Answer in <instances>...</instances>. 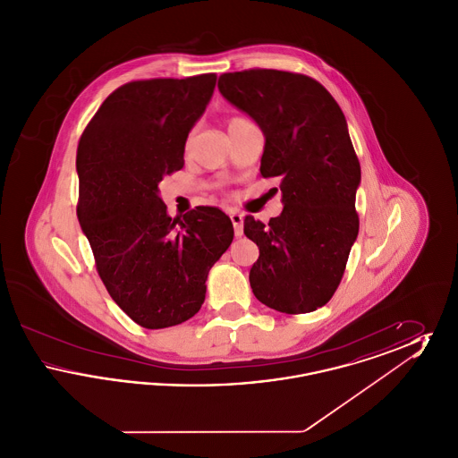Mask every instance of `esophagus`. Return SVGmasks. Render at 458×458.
Segmentation results:
<instances>
[{
	"label": "esophagus",
	"mask_w": 458,
	"mask_h": 458,
	"mask_svg": "<svg viewBox=\"0 0 458 458\" xmlns=\"http://www.w3.org/2000/svg\"><path fill=\"white\" fill-rule=\"evenodd\" d=\"M230 219H232V223H233L235 235H237V237H242V233H243V216H242L240 213L232 211V213H230Z\"/></svg>",
	"instance_id": "esophagus-1"
}]
</instances>
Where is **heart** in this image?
<instances>
[{"mask_svg": "<svg viewBox=\"0 0 458 458\" xmlns=\"http://www.w3.org/2000/svg\"><path fill=\"white\" fill-rule=\"evenodd\" d=\"M235 120H242V118H232V120H230V123H232V122H235Z\"/></svg>", "mask_w": 458, "mask_h": 458, "instance_id": "1", "label": "heart"}]
</instances>
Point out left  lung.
<instances>
[{
	"instance_id": "left-lung-1",
	"label": "left lung",
	"mask_w": 458,
	"mask_h": 458,
	"mask_svg": "<svg viewBox=\"0 0 458 458\" xmlns=\"http://www.w3.org/2000/svg\"><path fill=\"white\" fill-rule=\"evenodd\" d=\"M218 89L264 133L262 176L280 178L282 215L267 225L252 216L243 221V233L259 247L249 273L252 292L278 312H312L336 292L359 233L360 165L345 114L327 89L302 73H223Z\"/></svg>"
}]
</instances>
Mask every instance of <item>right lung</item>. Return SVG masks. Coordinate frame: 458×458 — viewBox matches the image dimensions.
Returning a JSON list of instances; mask_svg holds the SVG:
<instances>
[{"instance_id":"1","label":"right lung","mask_w":458,"mask_h":458,"mask_svg":"<svg viewBox=\"0 0 458 458\" xmlns=\"http://www.w3.org/2000/svg\"><path fill=\"white\" fill-rule=\"evenodd\" d=\"M216 73L135 81L111 92L77 149V216L111 299L148 329L191 319L209 269L233 240L230 218L199 206L172 219L159 197L183 168L189 131L206 111Z\"/></svg>"}]
</instances>
